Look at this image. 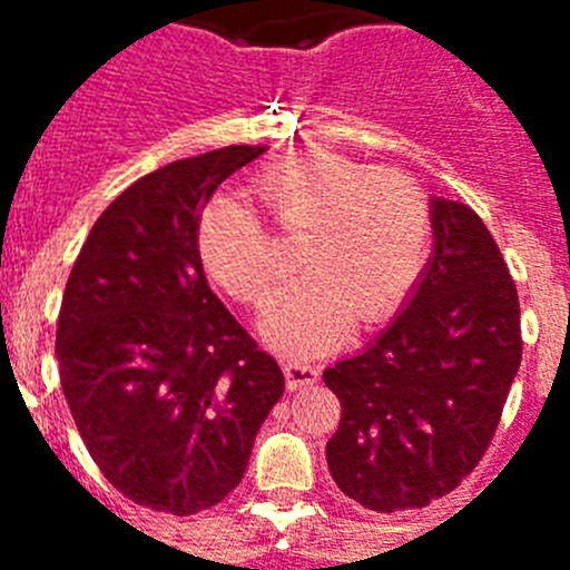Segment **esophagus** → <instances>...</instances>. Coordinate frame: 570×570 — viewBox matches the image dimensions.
Here are the masks:
<instances>
[{
	"mask_svg": "<svg viewBox=\"0 0 570 570\" xmlns=\"http://www.w3.org/2000/svg\"><path fill=\"white\" fill-rule=\"evenodd\" d=\"M282 371H285V382H288V391H302V387L314 385L320 380V367L311 365L308 360L302 356H288L282 362Z\"/></svg>",
	"mask_w": 570,
	"mask_h": 570,
	"instance_id": "34e87169",
	"label": "esophagus"
}]
</instances>
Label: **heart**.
I'll return each instance as SVG.
<instances>
[{"label": "heart", "mask_w": 570, "mask_h": 570, "mask_svg": "<svg viewBox=\"0 0 570 570\" xmlns=\"http://www.w3.org/2000/svg\"><path fill=\"white\" fill-rule=\"evenodd\" d=\"M271 223L302 245L305 271L262 311V334L296 354L340 345L356 316L382 322L420 279L431 208L414 176L367 168L347 156L308 150L271 165L256 179ZM196 245L205 268L230 296L265 299L279 276V254L254 208L230 194L203 210Z\"/></svg>", "instance_id": "obj_1"}]
</instances>
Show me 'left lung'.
Returning a JSON list of instances; mask_svg holds the SVG:
<instances>
[{"mask_svg":"<svg viewBox=\"0 0 570 570\" xmlns=\"http://www.w3.org/2000/svg\"><path fill=\"white\" fill-rule=\"evenodd\" d=\"M434 254L380 336L322 380L342 416L334 482L367 511L425 508L476 468L522 360L520 296L485 223L431 199Z\"/></svg>","mask_w":570,"mask_h":570,"instance_id":"1","label":"left lung"}]
</instances>
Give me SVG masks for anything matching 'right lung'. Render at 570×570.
<instances>
[{
  "instance_id": "1",
  "label": "right lung",
  "mask_w": 570,
  "mask_h": 570,
  "mask_svg": "<svg viewBox=\"0 0 570 570\" xmlns=\"http://www.w3.org/2000/svg\"><path fill=\"white\" fill-rule=\"evenodd\" d=\"M265 148L176 159L116 196L68 276L57 325L65 400L105 480L188 517L223 502L285 391L271 354L205 279L196 230L214 190Z\"/></svg>"
}]
</instances>
